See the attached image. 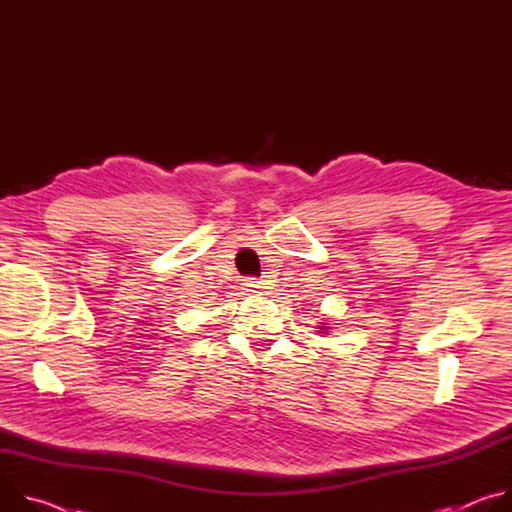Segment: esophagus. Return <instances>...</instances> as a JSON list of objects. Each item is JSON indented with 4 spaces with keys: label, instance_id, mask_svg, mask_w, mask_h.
<instances>
[{
    "label": "esophagus",
    "instance_id": "obj_1",
    "mask_svg": "<svg viewBox=\"0 0 512 512\" xmlns=\"http://www.w3.org/2000/svg\"><path fill=\"white\" fill-rule=\"evenodd\" d=\"M245 289L249 291L251 296H263L265 294V283L263 281H259V279H253V277H249L247 279V283H245Z\"/></svg>",
    "mask_w": 512,
    "mask_h": 512
}]
</instances>
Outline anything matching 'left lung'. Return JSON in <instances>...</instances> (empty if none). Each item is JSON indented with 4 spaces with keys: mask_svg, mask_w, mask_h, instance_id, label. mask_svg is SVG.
<instances>
[{
    "mask_svg": "<svg viewBox=\"0 0 512 512\" xmlns=\"http://www.w3.org/2000/svg\"><path fill=\"white\" fill-rule=\"evenodd\" d=\"M320 328H322V330H324V326H320Z\"/></svg>",
    "mask_w": 512,
    "mask_h": 512,
    "instance_id": "left-lung-1",
    "label": "left lung"
}]
</instances>
